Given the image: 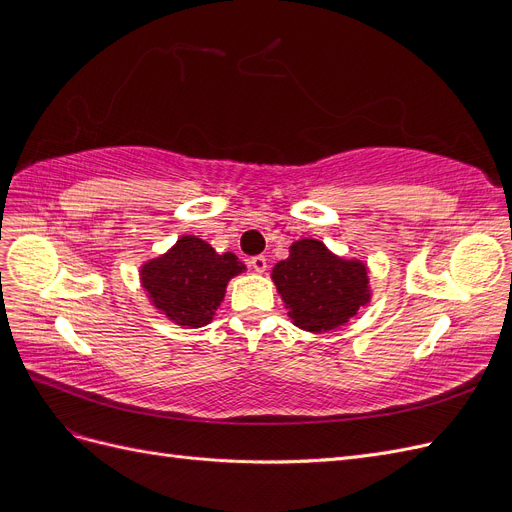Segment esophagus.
<instances>
[{"label":"esophagus","instance_id":"34e87169","mask_svg":"<svg viewBox=\"0 0 512 512\" xmlns=\"http://www.w3.org/2000/svg\"><path fill=\"white\" fill-rule=\"evenodd\" d=\"M250 267H252L254 271L262 273V271L267 269V258L262 256V254H258V256H252V258H250Z\"/></svg>","mask_w":512,"mask_h":512}]
</instances>
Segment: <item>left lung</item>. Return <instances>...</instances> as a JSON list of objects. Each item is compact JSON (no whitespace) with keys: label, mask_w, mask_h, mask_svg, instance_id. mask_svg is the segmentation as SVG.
I'll use <instances>...</instances> for the list:
<instances>
[{"label":"left lung","mask_w":512,"mask_h":512,"mask_svg":"<svg viewBox=\"0 0 512 512\" xmlns=\"http://www.w3.org/2000/svg\"><path fill=\"white\" fill-rule=\"evenodd\" d=\"M273 282L290 307L294 324L307 331L342 327L367 299V269L333 256L314 239L292 243L290 258L277 262Z\"/></svg>","instance_id":"left-lung-1"}]
</instances>
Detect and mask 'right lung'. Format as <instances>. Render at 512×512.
Returning a JSON list of instances; mask_svg holds the SVG:
<instances>
[{"instance_id":"obj_1","label":"right lung","mask_w":512,"mask_h":512,"mask_svg":"<svg viewBox=\"0 0 512 512\" xmlns=\"http://www.w3.org/2000/svg\"><path fill=\"white\" fill-rule=\"evenodd\" d=\"M243 271L235 254H218L196 237H181L168 254L147 262L141 280L160 312L181 327H203L224 299L232 275Z\"/></svg>"}]
</instances>
